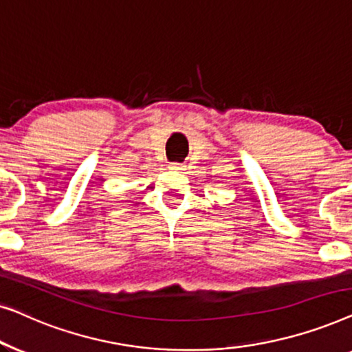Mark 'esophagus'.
<instances>
[{
  "mask_svg": "<svg viewBox=\"0 0 352 352\" xmlns=\"http://www.w3.org/2000/svg\"><path fill=\"white\" fill-rule=\"evenodd\" d=\"M170 168H171V170H175V171L184 170V168H182V165H181V163H171V165H170Z\"/></svg>",
  "mask_w": 352,
  "mask_h": 352,
  "instance_id": "esophagus-1",
  "label": "esophagus"
}]
</instances>
